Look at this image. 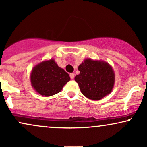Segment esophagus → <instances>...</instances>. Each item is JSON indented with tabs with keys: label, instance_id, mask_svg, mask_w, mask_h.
Here are the masks:
<instances>
[{
	"label": "esophagus",
	"instance_id": "obj_1",
	"mask_svg": "<svg viewBox=\"0 0 147 147\" xmlns=\"http://www.w3.org/2000/svg\"><path fill=\"white\" fill-rule=\"evenodd\" d=\"M70 78H71V79H74V77H75V74H74V73H71V74H70Z\"/></svg>",
	"mask_w": 147,
	"mask_h": 147
}]
</instances>
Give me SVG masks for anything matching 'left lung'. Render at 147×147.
Listing matches in <instances>:
<instances>
[{"mask_svg": "<svg viewBox=\"0 0 147 147\" xmlns=\"http://www.w3.org/2000/svg\"><path fill=\"white\" fill-rule=\"evenodd\" d=\"M75 81L81 93L92 100H99L110 93L115 84V74L106 62L86 59L80 65Z\"/></svg>", "mask_w": 147, "mask_h": 147, "instance_id": "obj_1", "label": "left lung"}]
</instances>
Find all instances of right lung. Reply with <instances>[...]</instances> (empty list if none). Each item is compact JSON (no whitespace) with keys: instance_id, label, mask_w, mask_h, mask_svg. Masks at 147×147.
<instances>
[{"instance_id":"right-lung-1","label":"right lung","mask_w":147,"mask_h":147,"mask_svg":"<svg viewBox=\"0 0 147 147\" xmlns=\"http://www.w3.org/2000/svg\"><path fill=\"white\" fill-rule=\"evenodd\" d=\"M30 80L37 93L49 97L61 92L64 85L70 80V77L58 66L54 60L51 59L36 65L32 71Z\"/></svg>"}]
</instances>
